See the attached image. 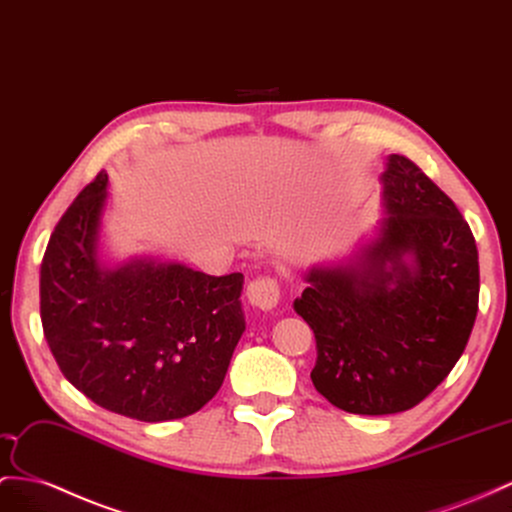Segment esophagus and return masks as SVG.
<instances>
[{
    "mask_svg": "<svg viewBox=\"0 0 512 512\" xmlns=\"http://www.w3.org/2000/svg\"><path fill=\"white\" fill-rule=\"evenodd\" d=\"M279 285L270 277H259L248 283L246 287V298L251 307L259 311H272L279 305Z\"/></svg>",
    "mask_w": 512,
    "mask_h": 512,
    "instance_id": "obj_1",
    "label": "esophagus"
}]
</instances>
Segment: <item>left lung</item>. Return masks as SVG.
Returning a JSON list of instances; mask_svg holds the SVG:
<instances>
[{"label": "left lung", "instance_id": "obj_1", "mask_svg": "<svg viewBox=\"0 0 512 512\" xmlns=\"http://www.w3.org/2000/svg\"><path fill=\"white\" fill-rule=\"evenodd\" d=\"M374 238L311 266L298 316L316 335L311 381L337 409L409 411L461 359L478 313V248L458 207L404 155H389Z\"/></svg>", "mask_w": 512, "mask_h": 512}]
</instances>
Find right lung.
Masks as SVG:
<instances>
[{
	"label": "right lung",
	"mask_w": 512,
	"mask_h": 512,
	"mask_svg": "<svg viewBox=\"0 0 512 512\" xmlns=\"http://www.w3.org/2000/svg\"><path fill=\"white\" fill-rule=\"evenodd\" d=\"M108 173L77 194L41 264V320L64 378L140 422L192 415L216 396L246 329L242 272L209 277L177 261L99 257Z\"/></svg>",
	"instance_id": "obj_1"
}]
</instances>
